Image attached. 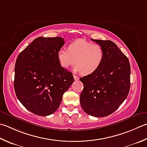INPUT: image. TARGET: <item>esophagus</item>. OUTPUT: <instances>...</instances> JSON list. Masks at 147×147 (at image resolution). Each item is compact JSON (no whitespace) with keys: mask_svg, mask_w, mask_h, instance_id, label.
<instances>
[{"mask_svg":"<svg viewBox=\"0 0 147 147\" xmlns=\"http://www.w3.org/2000/svg\"><path fill=\"white\" fill-rule=\"evenodd\" d=\"M73 77H74V80H75V81H77V80H79V78L77 76H76L75 74H74V75H73Z\"/></svg>","mask_w":147,"mask_h":147,"instance_id":"1","label":"esophagus"}]
</instances>
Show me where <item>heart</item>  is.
I'll use <instances>...</instances> for the list:
<instances>
[{
  "label": "heart",
  "mask_w": 147,
  "mask_h": 147,
  "mask_svg": "<svg viewBox=\"0 0 147 147\" xmlns=\"http://www.w3.org/2000/svg\"><path fill=\"white\" fill-rule=\"evenodd\" d=\"M105 57V50L97 44L79 39L69 45L68 48H60L57 59L62 68L67 69L74 63V71L89 75L96 72L102 65Z\"/></svg>",
  "instance_id": "1"
}]
</instances>
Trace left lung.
Here are the masks:
<instances>
[{
	"mask_svg": "<svg viewBox=\"0 0 147 147\" xmlns=\"http://www.w3.org/2000/svg\"><path fill=\"white\" fill-rule=\"evenodd\" d=\"M91 39L103 48L105 57L98 70L80 79L83 84L80 105L89 115L104 117L115 111L127 97L131 67L127 57L115 43Z\"/></svg>",
	"mask_w": 147,
	"mask_h": 147,
	"instance_id": "obj_1",
	"label": "left lung"
}]
</instances>
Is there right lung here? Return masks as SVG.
Returning <instances> with one entry per match:
<instances>
[{"mask_svg":"<svg viewBox=\"0 0 147 147\" xmlns=\"http://www.w3.org/2000/svg\"><path fill=\"white\" fill-rule=\"evenodd\" d=\"M64 43L60 37H39L16 59L14 80L16 97L25 108L37 115L53 113L74 82L73 74L62 68L57 59V52Z\"/></svg>","mask_w":147,"mask_h":147,"instance_id":"obj_1","label":"right lung"}]
</instances>
